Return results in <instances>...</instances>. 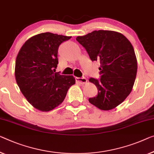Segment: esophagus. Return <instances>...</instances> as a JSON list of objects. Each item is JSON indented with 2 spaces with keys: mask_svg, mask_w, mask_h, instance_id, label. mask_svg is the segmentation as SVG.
Returning <instances> with one entry per match:
<instances>
[{
  "mask_svg": "<svg viewBox=\"0 0 154 154\" xmlns=\"http://www.w3.org/2000/svg\"><path fill=\"white\" fill-rule=\"evenodd\" d=\"M76 81L82 84H85L87 83V79L86 77H76Z\"/></svg>",
  "mask_w": 154,
  "mask_h": 154,
  "instance_id": "obj_1",
  "label": "esophagus"
}]
</instances>
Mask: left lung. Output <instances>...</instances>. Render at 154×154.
Listing matches in <instances>:
<instances>
[{"mask_svg": "<svg viewBox=\"0 0 154 154\" xmlns=\"http://www.w3.org/2000/svg\"><path fill=\"white\" fill-rule=\"evenodd\" d=\"M76 40L92 61L100 63L101 78H90L97 87V96L88 99L98 109H115L128 97L137 74V59L134 47L122 34L111 30H95Z\"/></svg>", "mask_w": 154, "mask_h": 154, "instance_id": "left-lung-1", "label": "left lung"}]
</instances>
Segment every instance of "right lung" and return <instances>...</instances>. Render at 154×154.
Returning <instances> with one entry per match:
<instances>
[{
    "label": "right lung",
    "mask_w": 154,
    "mask_h": 154,
    "mask_svg": "<svg viewBox=\"0 0 154 154\" xmlns=\"http://www.w3.org/2000/svg\"><path fill=\"white\" fill-rule=\"evenodd\" d=\"M71 36L51 32L36 34L27 40L16 59L15 77L20 91L35 109L50 111L63 102L70 87L75 84L72 75L54 72L61 43Z\"/></svg>",
    "instance_id": "1"
}]
</instances>
